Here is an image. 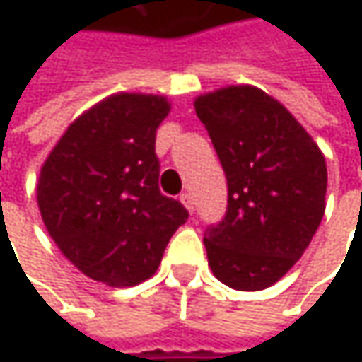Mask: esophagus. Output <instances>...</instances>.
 I'll list each match as a JSON object with an SVG mask.
<instances>
[{
    "label": "esophagus",
    "mask_w": 362,
    "mask_h": 362,
    "mask_svg": "<svg viewBox=\"0 0 362 362\" xmlns=\"http://www.w3.org/2000/svg\"><path fill=\"white\" fill-rule=\"evenodd\" d=\"M180 201H182V205H184L190 214L194 211V201H192V194H190V192H182Z\"/></svg>",
    "instance_id": "esophagus-1"
}]
</instances>
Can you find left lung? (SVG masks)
Returning a JSON list of instances; mask_svg holds the SVG:
<instances>
[{
  "label": "left lung",
  "instance_id": "1",
  "mask_svg": "<svg viewBox=\"0 0 362 362\" xmlns=\"http://www.w3.org/2000/svg\"><path fill=\"white\" fill-rule=\"evenodd\" d=\"M228 180V207L207 228L211 272L239 291L274 285L302 257L325 214V155L276 98L226 86L194 98Z\"/></svg>",
  "mask_w": 362,
  "mask_h": 362
}]
</instances>
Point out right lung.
I'll use <instances>...</instances> for the list:
<instances>
[{"instance_id": "1", "label": "right lung", "mask_w": 362, "mask_h": 362, "mask_svg": "<svg viewBox=\"0 0 362 362\" xmlns=\"http://www.w3.org/2000/svg\"><path fill=\"white\" fill-rule=\"evenodd\" d=\"M170 100L119 92L83 110L41 165L37 205L47 235L86 276L110 287L151 279L188 218L161 194L155 134Z\"/></svg>"}]
</instances>
